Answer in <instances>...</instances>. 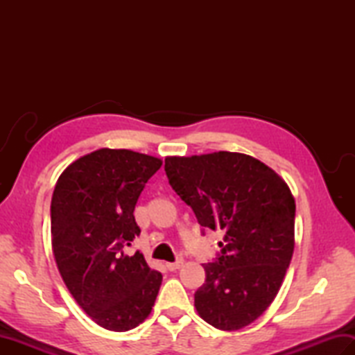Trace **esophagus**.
Wrapping results in <instances>:
<instances>
[{
	"label": "esophagus",
	"instance_id": "obj_1",
	"mask_svg": "<svg viewBox=\"0 0 355 355\" xmlns=\"http://www.w3.org/2000/svg\"><path fill=\"white\" fill-rule=\"evenodd\" d=\"M182 266H183V261H182V259H178V261H175V262H166V268H168L169 271H175V270H178Z\"/></svg>",
	"mask_w": 355,
	"mask_h": 355
}]
</instances>
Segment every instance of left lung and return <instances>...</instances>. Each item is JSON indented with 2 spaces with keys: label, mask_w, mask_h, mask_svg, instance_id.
I'll return each instance as SVG.
<instances>
[{
  "label": "left lung",
  "mask_w": 355,
  "mask_h": 355,
  "mask_svg": "<svg viewBox=\"0 0 355 355\" xmlns=\"http://www.w3.org/2000/svg\"><path fill=\"white\" fill-rule=\"evenodd\" d=\"M164 171L202 230L224 232L195 291L200 318L223 331L250 325L275 300L293 256L296 205L288 186L267 164L227 150L168 157Z\"/></svg>",
  "instance_id": "8db88e82"
}]
</instances>
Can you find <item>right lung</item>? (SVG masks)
<instances>
[{
	"label": "right lung",
	"mask_w": 355,
	"mask_h": 355,
	"mask_svg": "<svg viewBox=\"0 0 355 355\" xmlns=\"http://www.w3.org/2000/svg\"><path fill=\"white\" fill-rule=\"evenodd\" d=\"M162 160L128 149H97L67 168L53 192L51 245L67 288L97 325L132 329L153 310L162 285L140 252L134 209Z\"/></svg>",
	"instance_id": "add662e5"
}]
</instances>
